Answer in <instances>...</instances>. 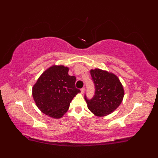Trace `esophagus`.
I'll list each match as a JSON object with an SVG mask.
<instances>
[{
  "label": "esophagus",
  "instance_id": "esophagus-1",
  "mask_svg": "<svg viewBox=\"0 0 158 158\" xmlns=\"http://www.w3.org/2000/svg\"><path fill=\"white\" fill-rule=\"evenodd\" d=\"M81 94L84 93V92H85V88H81Z\"/></svg>",
  "mask_w": 158,
  "mask_h": 158
}]
</instances>
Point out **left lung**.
Listing matches in <instances>:
<instances>
[{
    "instance_id": "obj_1",
    "label": "left lung",
    "mask_w": 158,
    "mask_h": 158,
    "mask_svg": "<svg viewBox=\"0 0 158 158\" xmlns=\"http://www.w3.org/2000/svg\"><path fill=\"white\" fill-rule=\"evenodd\" d=\"M95 85V94L91 100L85 95L88 108L97 117H104L116 110L122 103L124 89L115 74L99 69L90 70Z\"/></svg>"
}]
</instances>
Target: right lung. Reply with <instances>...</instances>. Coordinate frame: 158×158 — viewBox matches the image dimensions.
Segmentation results:
<instances>
[{"label": "right lung", "mask_w": 158, "mask_h": 158, "mask_svg": "<svg viewBox=\"0 0 158 158\" xmlns=\"http://www.w3.org/2000/svg\"><path fill=\"white\" fill-rule=\"evenodd\" d=\"M69 67L53 65L45 70L33 85L32 97L42 113L59 119L68 110L70 103L80 89L76 77L69 75Z\"/></svg>", "instance_id": "1"}]
</instances>
